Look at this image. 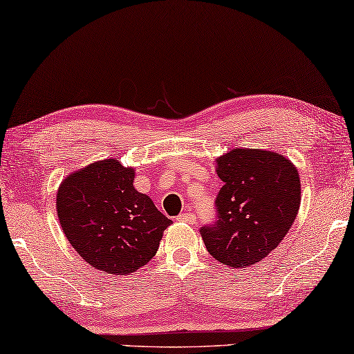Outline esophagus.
Returning a JSON list of instances; mask_svg holds the SVG:
<instances>
[{
  "mask_svg": "<svg viewBox=\"0 0 354 354\" xmlns=\"http://www.w3.org/2000/svg\"><path fill=\"white\" fill-rule=\"evenodd\" d=\"M177 221L187 223V224H194L196 223V216H194V213H189V212L180 213V215L177 216Z\"/></svg>",
  "mask_w": 354,
  "mask_h": 354,
  "instance_id": "esophagus-1",
  "label": "esophagus"
}]
</instances>
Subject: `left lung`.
<instances>
[{
  "instance_id": "obj_1",
  "label": "left lung",
  "mask_w": 354,
  "mask_h": 354,
  "mask_svg": "<svg viewBox=\"0 0 354 354\" xmlns=\"http://www.w3.org/2000/svg\"><path fill=\"white\" fill-rule=\"evenodd\" d=\"M224 182L218 219L201 229L218 262L246 268L265 259L290 230L301 204V182L290 160L271 150L232 149L216 158Z\"/></svg>"
}]
</instances>
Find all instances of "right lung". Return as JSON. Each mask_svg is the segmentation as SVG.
<instances>
[{
    "label": "right lung",
    "instance_id": "right-lung-1",
    "mask_svg": "<svg viewBox=\"0 0 354 354\" xmlns=\"http://www.w3.org/2000/svg\"><path fill=\"white\" fill-rule=\"evenodd\" d=\"M133 180V167L100 160L67 176L56 194L66 239L78 256L108 274L135 273L150 262L172 224Z\"/></svg>",
    "mask_w": 354,
    "mask_h": 354
}]
</instances>
